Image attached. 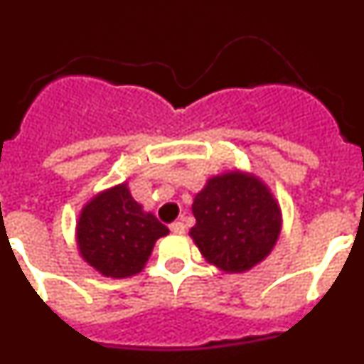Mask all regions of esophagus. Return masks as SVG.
Segmentation results:
<instances>
[{
  "instance_id": "esophagus-1",
  "label": "esophagus",
  "mask_w": 364,
  "mask_h": 364,
  "mask_svg": "<svg viewBox=\"0 0 364 364\" xmlns=\"http://www.w3.org/2000/svg\"><path fill=\"white\" fill-rule=\"evenodd\" d=\"M169 230H171L175 235H182L186 231V224L184 222L176 220V222H173L171 226H169Z\"/></svg>"
}]
</instances>
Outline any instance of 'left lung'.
<instances>
[{
  "instance_id": "obj_1",
  "label": "left lung",
  "mask_w": 364,
  "mask_h": 364,
  "mask_svg": "<svg viewBox=\"0 0 364 364\" xmlns=\"http://www.w3.org/2000/svg\"><path fill=\"white\" fill-rule=\"evenodd\" d=\"M193 242L210 264L226 273L264 260L281 233V208L255 175L228 171L211 176L193 200Z\"/></svg>"
}]
</instances>
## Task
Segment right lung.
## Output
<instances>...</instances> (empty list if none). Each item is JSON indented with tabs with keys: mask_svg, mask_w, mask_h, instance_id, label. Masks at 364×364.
I'll return each instance as SVG.
<instances>
[{
	"mask_svg": "<svg viewBox=\"0 0 364 364\" xmlns=\"http://www.w3.org/2000/svg\"><path fill=\"white\" fill-rule=\"evenodd\" d=\"M169 233L153 213L131 197L127 182L83 205L76 224L82 259L104 277L124 279L144 269L154 242Z\"/></svg>",
	"mask_w": 364,
	"mask_h": 364,
	"instance_id": "1",
	"label": "right lung"
}]
</instances>
